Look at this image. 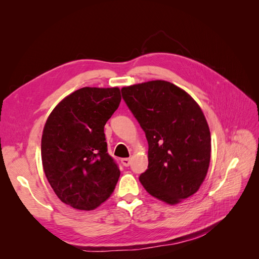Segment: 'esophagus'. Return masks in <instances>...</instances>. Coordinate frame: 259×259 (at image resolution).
<instances>
[{
    "instance_id": "34e87169",
    "label": "esophagus",
    "mask_w": 259,
    "mask_h": 259,
    "mask_svg": "<svg viewBox=\"0 0 259 259\" xmlns=\"http://www.w3.org/2000/svg\"><path fill=\"white\" fill-rule=\"evenodd\" d=\"M121 163L123 164L124 166H130V164H131V159H128V158H124V159H122V160H121Z\"/></svg>"
}]
</instances>
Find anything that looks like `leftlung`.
I'll return each instance as SVG.
<instances>
[{"mask_svg": "<svg viewBox=\"0 0 259 259\" xmlns=\"http://www.w3.org/2000/svg\"><path fill=\"white\" fill-rule=\"evenodd\" d=\"M148 140V168L139 180L152 197L177 204L197 192L210 160V134L193 98L173 83L150 81L121 90Z\"/></svg>", "mask_w": 259, "mask_h": 259, "instance_id": "8db88e82", "label": "left lung"}]
</instances>
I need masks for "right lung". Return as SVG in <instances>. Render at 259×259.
I'll return each mask as SVG.
<instances>
[{"label": "right lung", "mask_w": 259, "mask_h": 259, "mask_svg": "<svg viewBox=\"0 0 259 259\" xmlns=\"http://www.w3.org/2000/svg\"><path fill=\"white\" fill-rule=\"evenodd\" d=\"M120 103L117 88H83L62 99L46 121L44 173L67 205L91 210L113 192L120 169L108 153L104 128Z\"/></svg>", "instance_id": "obj_1"}]
</instances>
